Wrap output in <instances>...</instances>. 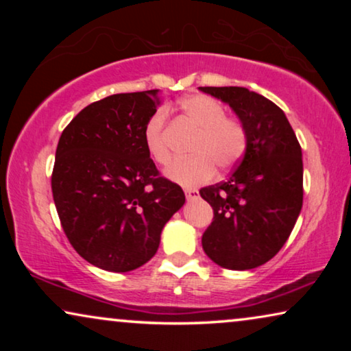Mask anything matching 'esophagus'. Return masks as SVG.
Returning <instances> with one entry per match:
<instances>
[{"mask_svg":"<svg viewBox=\"0 0 351 351\" xmlns=\"http://www.w3.org/2000/svg\"><path fill=\"white\" fill-rule=\"evenodd\" d=\"M185 196H186V199H195V198H198V190H195V189H186L185 190Z\"/></svg>","mask_w":351,"mask_h":351,"instance_id":"1","label":"esophagus"}]
</instances>
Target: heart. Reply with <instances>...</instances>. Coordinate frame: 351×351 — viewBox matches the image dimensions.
<instances>
[{"mask_svg":"<svg viewBox=\"0 0 351 351\" xmlns=\"http://www.w3.org/2000/svg\"><path fill=\"white\" fill-rule=\"evenodd\" d=\"M184 118L198 129L190 153L193 156L174 161L166 169L167 179L184 186L204 184L214 176L215 166L230 169L241 160L247 148V132L237 118L225 117L223 105L209 95H189L179 102ZM148 155L158 165L171 161V148L166 137V113L158 110L148 118L143 129Z\"/></svg>","mask_w":351,"mask_h":351,"instance_id":"obj_1","label":"heart"}]
</instances>
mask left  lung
Segmentation results:
<instances>
[{"label": "left lung", "mask_w": 351, "mask_h": 351, "mask_svg": "<svg viewBox=\"0 0 351 351\" xmlns=\"http://www.w3.org/2000/svg\"><path fill=\"white\" fill-rule=\"evenodd\" d=\"M199 89L228 104L247 132V148L228 180L199 190L214 210L201 243L217 265L251 270L280 252L299 217L302 148L285 112L263 95L238 86Z\"/></svg>", "instance_id": "left-lung-1"}]
</instances>
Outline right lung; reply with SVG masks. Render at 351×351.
Returning a JSON list of instances; mask_svg holds the SVG:
<instances>
[{
  "label": "right lung",
  "mask_w": 351,
  "mask_h": 351,
  "mask_svg": "<svg viewBox=\"0 0 351 351\" xmlns=\"http://www.w3.org/2000/svg\"><path fill=\"white\" fill-rule=\"evenodd\" d=\"M158 105V89L108 95L81 110L59 138L51 179L57 214L75 251L102 270L124 273L150 261L185 203L143 141Z\"/></svg>",
  "instance_id": "right-lung-1"
}]
</instances>
